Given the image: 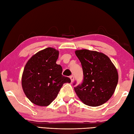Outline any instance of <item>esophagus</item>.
Segmentation results:
<instances>
[{
  "instance_id": "esophagus-1",
  "label": "esophagus",
  "mask_w": 134,
  "mask_h": 134,
  "mask_svg": "<svg viewBox=\"0 0 134 134\" xmlns=\"http://www.w3.org/2000/svg\"><path fill=\"white\" fill-rule=\"evenodd\" d=\"M70 79H71V82H73L74 81V76H73L72 75L70 76Z\"/></svg>"
}]
</instances>
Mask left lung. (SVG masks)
<instances>
[{
    "label": "left lung",
    "mask_w": 134,
    "mask_h": 134,
    "mask_svg": "<svg viewBox=\"0 0 134 134\" xmlns=\"http://www.w3.org/2000/svg\"><path fill=\"white\" fill-rule=\"evenodd\" d=\"M80 60L83 81L74 87L81 101L90 107H98L111 98L117 86L118 70L109 57L102 52L88 49L75 51Z\"/></svg>",
    "instance_id": "1"
}]
</instances>
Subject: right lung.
I'll list each match as a JSON object with an SVG mask.
<instances>
[{"instance_id": "right-lung-1", "label": "right lung", "mask_w": 134, "mask_h": 134, "mask_svg": "<svg viewBox=\"0 0 134 134\" xmlns=\"http://www.w3.org/2000/svg\"><path fill=\"white\" fill-rule=\"evenodd\" d=\"M59 51L48 47L39 51L29 59L22 76V87L25 94L34 104L49 105L55 99L69 78L63 76L62 67L56 63Z\"/></svg>"}]
</instances>
